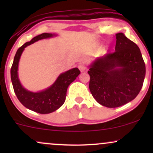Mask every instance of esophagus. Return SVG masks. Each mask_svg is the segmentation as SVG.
Segmentation results:
<instances>
[{
  "label": "esophagus",
  "instance_id": "esophagus-1",
  "mask_svg": "<svg viewBox=\"0 0 153 153\" xmlns=\"http://www.w3.org/2000/svg\"><path fill=\"white\" fill-rule=\"evenodd\" d=\"M78 68H79V70H80V71L81 72H84V71H86L87 66H86V65L85 64V63L82 62V63H80V64L78 65Z\"/></svg>",
  "mask_w": 153,
  "mask_h": 153
}]
</instances>
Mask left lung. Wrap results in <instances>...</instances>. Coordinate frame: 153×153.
Listing matches in <instances>:
<instances>
[{"mask_svg": "<svg viewBox=\"0 0 153 153\" xmlns=\"http://www.w3.org/2000/svg\"><path fill=\"white\" fill-rule=\"evenodd\" d=\"M115 51L99 57L88 71L89 89L98 103L116 108L132 101L143 87L145 64L137 45L116 34Z\"/></svg>", "mask_w": 153, "mask_h": 153, "instance_id": "8db88e82", "label": "left lung"}]
</instances>
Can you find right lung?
<instances>
[{"label": "right lung", "instance_id": "add662e5", "mask_svg": "<svg viewBox=\"0 0 153 153\" xmlns=\"http://www.w3.org/2000/svg\"><path fill=\"white\" fill-rule=\"evenodd\" d=\"M52 36V34L43 33L35 36L30 42L25 43L19 47L15 54L14 59L10 68V78L13 90L19 101L26 108L42 114L52 113L62 106L66 99L67 89L70 84L74 81L80 73L78 68H73L65 73H62L52 86L39 93L30 92L22 87L19 82L17 71L19 61L23 50L26 47L38 40L51 37Z\"/></svg>", "mask_w": 153, "mask_h": 153}]
</instances>
